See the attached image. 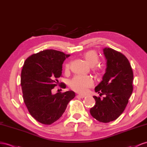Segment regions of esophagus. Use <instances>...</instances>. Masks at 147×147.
Returning a JSON list of instances; mask_svg holds the SVG:
<instances>
[{
	"mask_svg": "<svg viewBox=\"0 0 147 147\" xmlns=\"http://www.w3.org/2000/svg\"><path fill=\"white\" fill-rule=\"evenodd\" d=\"M76 97H77L78 98H84V97H85V95H78L76 96Z\"/></svg>",
	"mask_w": 147,
	"mask_h": 147,
	"instance_id": "esophagus-1",
	"label": "esophagus"
}]
</instances>
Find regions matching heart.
<instances>
[{
	"label": "heart",
	"instance_id": "obj_1",
	"mask_svg": "<svg viewBox=\"0 0 147 147\" xmlns=\"http://www.w3.org/2000/svg\"><path fill=\"white\" fill-rule=\"evenodd\" d=\"M84 57L88 63L92 66V69L95 73L99 74L101 72V68L97 64L99 61V56L95 50H90L84 54ZM65 71H68L70 69V63L65 65ZM94 86V81L91 77L86 75H76L69 81V87L74 91L79 94H86Z\"/></svg>",
	"mask_w": 147,
	"mask_h": 147
}]
</instances>
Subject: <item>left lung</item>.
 <instances>
[{
	"mask_svg": "<svg viewBox=\"0 0 147 147\" xmlns=\"http://www.w3.org/2000/svg\"><path fill=\"white\" fill-rule=\"evenodd\" d=\"M103 52L107 60L106 73L95 91L105 97L94 96L95 104L90 113L95 119L107 123L116 119L124 111L133 91L134 75L123 53L111 48H105Z\"/></svg>",
	"mask_w": 147,
	"mask_h": 147,
	"instance_id": "left-lung-1",
	"label": "left lung"
}]
</instances>
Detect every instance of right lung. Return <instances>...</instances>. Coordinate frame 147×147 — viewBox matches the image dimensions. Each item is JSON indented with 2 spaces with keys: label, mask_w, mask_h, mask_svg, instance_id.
Here are the masks:
<instances>
[{
  "label": "right lung",
  "mask_w": 147,
  "mask_h": 147,
  "mask_svg": "<svg viewBox=\"0 0 147 147\" xmlns=\"http://www.w3.org/2000/svg\"><path fill=\"white\" fill-rule=\"evenodd\" d=\"M68 57L62 52L49 49L32 54L24 63L21 74L24 102L30 115L43 124H52L59 119L75 97L71 90L52 94L59 84L63 63ZM60 84L61 88L66 87L65 84Z\"/></svg>",
  "instance_id": "1"
}]
</instances>
